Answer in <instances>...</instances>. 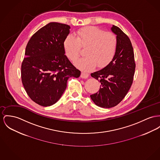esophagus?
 Masks as SVG:
<instances>
[{
    "instance_id": "esophagus-1",
    "label": "esophagus",
    "mask_w": 160,
    "mask_h": 160,
    "mask_svg": "<svg viewBox=\"0 0 160 160\" xmlns=\"http://www.w3.org/2000/svg\"><path fill=\"white\" fill-rule=\"evenodd\" d=\"M88 74L85 73V72H81V77L82 78H87L88 77Z\"/></svg>"
}]
</instances>
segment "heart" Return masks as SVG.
<instances>
[{
    "mask_svg": "<svg viewBox=\"0 0 160 160\" xmlns=\"http://www.w3.org/2000/svg\"><path fill=\"white\" fill-rule=\"evenodd\" d=\"M117 39L111 32H104L95 27H87L78 30L75 37L67 36L64 41L67 56L73 62L80 54L81 48H84L85 57L78 60L75 65L83 71H90L95 68L104 67L113 59L117 50Z\"/></svg>",
    "mask_w": 160,
    "mask_h": 160,
    "instance_id": "heart-1",
    "label": "heart"
}]
</instances>
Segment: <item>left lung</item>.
<instances>
[{"label": "left lung", "mask_w": 160, "mask_h": 160, "mask_svg": "<svg viewBox=\"0 0 160 160\" xmlns=\"http://www.w3.org/2000/svg\"><path fill=\"white\" fill-rule=\"evenodd\" d=\"M110 29L117 35L115 56L104 68L91 73L101 85L99 90L90 98L96 106L107 108L116 106L126 95L133 82L135 70L133 49L130 39L117 26L112 25Z\"/></svg>", "instance_id": "obj_1"}]
</instances>
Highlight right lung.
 <instances>
[{"instance_id": "right-lung-1", "label": "right lung", "mask_w": 160, "mask_h": 160, "mask_svg": "<svg viewBox=\"0 0 160 160\" xmlns=\"http://www.w3.org/2000/svg\"><path fill=\"white\" fill-rule=\"evenodd\" d=\"M70 29L66 24L48 23L35 32L27 45L22 82L28 95L40 106L57 102L66 89L68 79L81 75L65 54L64 41Z\"/></svg>"}]
</instances>
